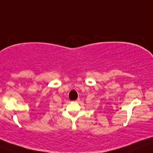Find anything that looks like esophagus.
Listing matches in <instances>:
<instances>
[{"label":"esophagus","instance_id":"1","mask_svg":"<svg viewBox=\"0 0 153 153\" xmlns=\"http://www.w3.org/2000/svg\"><path fill=\"white\" fill-rule=\"evenodd\" d=\"M79 99H76V100H75V101H74V102H79Z\"/></svg>","mask_w":153,"mask_h":153}]
</instances>
